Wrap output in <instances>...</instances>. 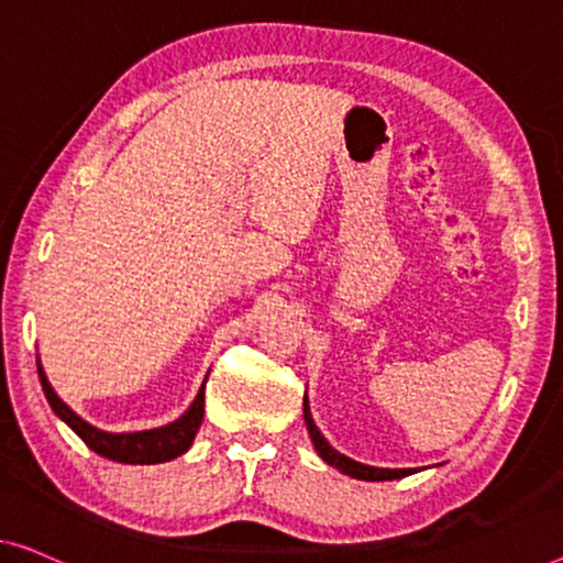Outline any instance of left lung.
Wrapping results in <instances>:
<instances>
[{
    "label": "left lung",
    "mask_w": 563,
    "mask_h": 563,
    "mask_svg": "<svg viewBox=\"0 0 563 563\" xmlns=\"http://www.w3.org/2000/svg\"><path fill=\"white\" fill-rule=\"evenodd\" d=\"M303 419H306V427H308V434L310 440H313V448L318 455H321L325 463L339 467L341 473H346L351 477H356V481H399V477H407L417 473L415 467H407V470H391V467H372V465H364V463H356V460H351L346 455H341L339 450H333L329 440L323 438L321 430H318L313 417H310V407H308V399H303Z\"/></svg>",
    "instance_id": "obj_1"
}]
</instances>
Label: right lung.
<instances>
[{
  "mask_svg": "<svg viewBox=\"0 0 563 563\" xmlns=\"http://www.w3.org/2000/svg\"><path fill=\"white\" fill-rule=\"evenodd\" d=\"M42 391L53 407V412L63 419V422L70 427V430L78 434V438L88 444L90 450L98 452L108 460H115V463H129V465H156V463H169V460L184 455L195 442V434L201 424V417H205V384H201L199 394L191 401V407L184 412L179 419H174L172 424L156 427V430H144V432H103L98 427L88 424L86 419H80L73 412L65 401L57 397L55 389L49 387L45 368L37 362Z\"/></svg>",
  "mask_w": 563,
  "mask_h": 563,
  "instance_id": "1",
  "label": "right lung"
}]
</instances>
